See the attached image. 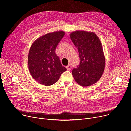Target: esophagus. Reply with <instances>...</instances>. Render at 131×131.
<instances>
[{"instance_id": "1", "label": "esophagus", "mask_w": 131, "mask_h": 131, "mask_svg": "<svg viewBox=\"0 0 131 131\" xmlns=\"http://www.w3.org/2000/svg\"><path fill=\"white\" fill-rule=\"evenodd\" d=\"M71 67H72L71 65L70 64H69L68 65H67V66H66V69H67V70H70L71 69Z\"/></svg>"}]
</instances>
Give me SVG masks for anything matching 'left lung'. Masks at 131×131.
Masks as SVG:
<instances>
[{
    "label": "left lung",
    "mask_w": 131,
    "mask_h": 131,
    "mask_svg": "<svg viewBox=\"0 0 131 131\" xmlns=\"http://www.w3.org/2000/svg\"><path fill=\"white\" fill-rule=\"evenodd\" d=\"M70 37L78 50L80 61L72 71L74 80L82 86L95 83L102 77L105 66L99 37L95 33L80 30L71 33Z\"/></svg>",
    "instance_id": "1"
}]
</instances>
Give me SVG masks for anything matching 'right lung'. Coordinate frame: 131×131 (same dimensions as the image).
Instances as JSON below:
<instances>
[{"mask_svg": "<svg viewBox=\"0 0 131 131\" xmlns=\"http://www.w3.org/2000/svg\"><path fill=\"white\" fill-rule=\"evenodd\" d=\"M64 35L62 31L48 33L36 40L30 47L29 70L33 78L40 84L46 86L54 84L66 70L55 53L56 48Z\"/></svg>", "mask_w": 131, "mask_h": 131, "instance_id": "1", "label": "right lung"}]
</instances>
